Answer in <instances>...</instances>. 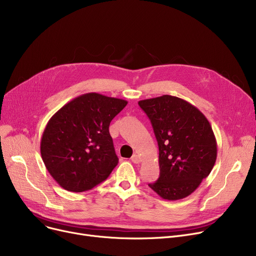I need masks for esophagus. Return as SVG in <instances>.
Wrapping results in <instances>:
<instances>
[{
    "mask_svg": "<svg viewBox=\"0 0 256 256\" xmlns=\"http://www.w3.org/2000/svg\"><path fill=\"white\" fill-rule=\"evenodd\" d=\"M131 162H134V164H140V157L136 154H133L131 157Z\"/></svg>",
    "mask_w": 256,
    "mask_h": 256,
    "instance_id": "34e87169",
    "label": "esophagus"
}]
</instances>
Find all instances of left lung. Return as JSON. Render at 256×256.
<instances>
[{
    "label": "left lung",
    "mask_w": 256,
    "mask_h": 256,
    "mask_svg": "<svg viewBox=\"0 0 256 256\" xmlns=\"http://www.w3.org/2000/svg\"><path fill=\"white\" fill-rule=\"evenodd\" d=\"M160 149V178L149 186L162 199H184L208 177L216 160V140L208 120L186 100L164 94L142 100Z\"/></svg>",
    "instance_id": "obj_1"
}]
</instances>
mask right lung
<instances>
[{
	"label": "right lung",
	"instance_id": "add662e5",
	"mask_svg": "<svg viewBox=\"0 0 256 256\" xmlns=\"http://www.w3.org/2000/svg\"><path fill=\"white\" fill-rule=\"evenodd\" d=\"M127 101L96 92L81 94L50 118L40 154L48 172L68 192H85L106 180L118 162L109 125Z\"/></svg>",
	"mask_w": 256,
	"mask_h": 256
}]
</instances>
